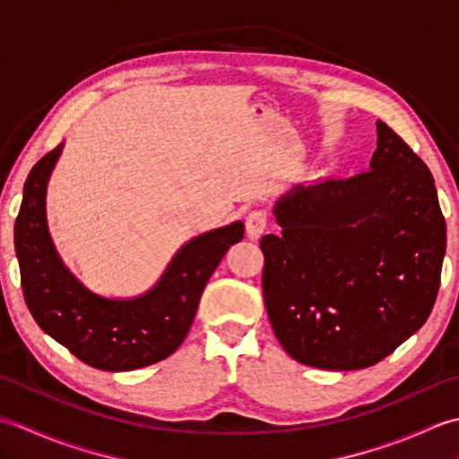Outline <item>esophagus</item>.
<instances>
[{
	"label": "esophagus",
	"instance_id": "obj_1",
	"mask_svg": "<svg viewBox=\"0 0 459 459\" xmlns=\"http://www.w3.org/2000/svg\"><path fill=\"white\" fill-rule=\"evenodd\" d=\"M268 224V214L264 211H252L247 217V235L250 240H258L264 235Z\"/></svg>",
	"mask_w": 459,
	"mask_h": 459
}]
</instances>
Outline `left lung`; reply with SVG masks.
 Segmentation results:
<instances>
[{
	"label": "left lung",
	"instance_id": "obj_1",
	"mask_svg": "<svg viewBox=\"0 0 459 459\" xmlns=\"http://www.w3.org/2000/svg\"><path fill=\"white\" fill-rule=\"evenodd\" d=\"M370 169L296 185L260 240L272 329L301 365L357 370L383 360L430 316L446 221L426 163L377 120Z\"/></svg>",
	"mask_w": 459,
	"mask_h": 459
}]
</instances>
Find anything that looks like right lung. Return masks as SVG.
Returning <instances> with one entry per match:
<instances>
[{
    "label": "right lung",
    "instance_id": "add662e5",
    "mask_svg": "<svg viewBox=\"0 0 459 459\" xmlns=\"http://www.w3.org/2000/svg\"><path fill=\"white\" fill-rule=\"evenodd\" d=\"M63 148L56 145L33 165L15 221L25 304L47 335L94 368L122 373L160 363L187 337L204 286L245 237V224L235 221L185 242L140 296L96 294L68 270L48 232L47 185Z\"/></svg>",
    "mask_w": 459,
    "mask_h": 459
}]
</instances>
